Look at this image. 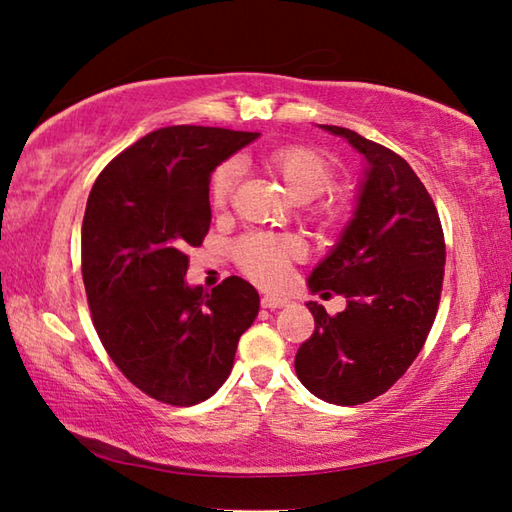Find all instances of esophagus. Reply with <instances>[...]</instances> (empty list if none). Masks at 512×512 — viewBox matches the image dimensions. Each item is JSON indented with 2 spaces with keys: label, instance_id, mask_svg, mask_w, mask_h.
Returning a JSON list of instances; mask_svg holds the SVG:
<instances>
[{
  "label": "esophagus",
  "instance_id": "obj_1",
  "mask_svg": "<svg viewBox=\"0 0 512 512\" xmlns=\"http://www.w3.org/2000/svg\"><path fill=\"white\" fill-rule=\"evenodd\" d=\"M286 302H288L286 297H280V295H264L262 297V306H264V309H271V311L282 309Z\"/></svg>",
  "mask_w": 512,
  "mask_h": 512
}]
</instances>
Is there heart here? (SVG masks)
Here are the masks:
<instances>
[{"mask_svg":"<svg viewBox=\"0 0 512 512\" xmlns=\"http://www.w3.org/2000/svg\"><path fill=\"white\" fill-rule=\"evenodd\" d=\"M264 163L268 170L280 176L286 192L300 203L320 197L333 181V167L327 161V156L313 150V147H286V150L273 152ZM237 174L239 167L232 161L217 167L210 185V197L217 208L226 206L232 185L237 181ZM322 215L329 221H336L345 215V206L342 203H333V206L322 210ZM300 257L302 244L295 237L286 235H250L237 244V259L241 268L253 280L262 284L280 282L288 264Z\"/></svg>","mask_w":512,"mask_h":512,"instance_id":"b5f03b06","label":"heart"}]
</instances>
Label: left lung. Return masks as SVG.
<instances>
[{
    "label": "left lung",
    "instance_id": "1",
    "mask_svg": "<svg viewBox=\"0 0 512 512\" xmlns=\"http://www.w3.org/2000/svg\"><path fill=\"white\" fill-rule=\"evenodd\" d=\"M365 165L347 226L306 286L347 300L329 315L306 302L313 336L295 356V371L313 396L360 405L387 392L421 351L439 309L445 244L439 212L405 159L336 125Z\"/></svg>",
    "mask_w": 512,
    "mask_h": 512
}]
</instances>
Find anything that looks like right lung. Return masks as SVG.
Returning <instances> with one entry per match:
<instances>
[{
	"label": "right lung",
	"instance_id": "right-lung-1",
	"mask_svg": "<svg viewBox=\"0 0 512 512\" xmlns=\"http://www.w3.org/2000/svg\"><path fill=\"white\" fill-rule=\"evenodd\" d=\"M257 136L156 129L100 172L87 199L82 280L94 327L129 383L161 403L215 394L259 313L255 286L237 275L212 291L185 280V253L210 228V174Z\"/></svg>",
	"mask_w": 512,
	"mask_h": 512
}]
</instances>
